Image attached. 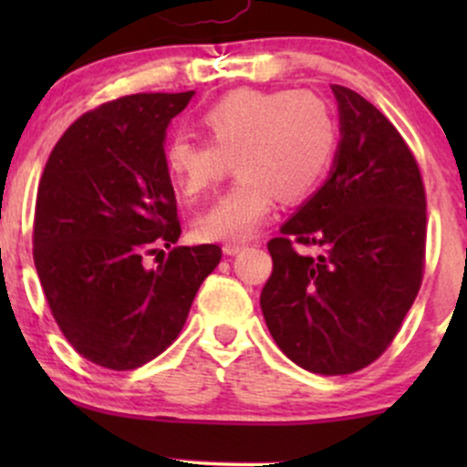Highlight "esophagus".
<instances>
[{
  "label": "esophagus",
  "mask_w": 467,
  "mask_h": 467,
  "mask_svg": "<svg viewBox=\"0 0 467 467\" xmlns=\"http://www.w3.org/2000/svg\"><path fill=\"white\" fill-rule=\"evenodd\" d=\"M244 248H245V244H239V241H237V244H234V241H230V244L223 245V254L233 256V254H237V252H241Z\"/></svg>",
  "instance_id": "34e87169"
}]
</instances>
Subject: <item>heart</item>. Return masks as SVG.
<instances>
[{
    "label": "heart",
    "mask_w": 467,
    "mask_h": 467,
    "mask_svg": "<svg viewBox=\"0 0 467 467\" xmlns=\"http://www.w3.org/2000/svg\"><path fill=\"white\" fill-rule=\"evenodd\" d=\"M206 140L169 138L164 173L182 200L211 192L237 169L226 195L195 219L202 241H244L270 215L275 200L301 202L325 178L337 147L329 105L307 89H234L202 114Z\"/></svg>",
    "instance_id": "obj_1"
}]
</instances>
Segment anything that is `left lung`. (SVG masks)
Listing matches in <instances>:
<instances>
[{"label":"left lung","instance_id":"left-lung-1","mask_svg":"<svg viewBox=\"0 0 467 467\" xmlns=\"http://www.w3.org/2000/svg\"><path fill=\"white\" fill-rule=\"evenodd\" d=\"M340 144L329 180L270 239L261 309L298 367L347 375L378 360L421 287L426 191L409 144L378 107L331 85ZM296 244H316L318 257Z\"/></svg>","mask_w":467,"mask_h":467}]
</instances>
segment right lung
Wrapping results in <instances>:
<instances>
[{
    "label": "right lung",
    "instance_id": "right-lung-1",
    "mask_svg": "<svg viewBox=\"0 0 467 467\" xmlns=\"http://www.w3.org/2000/svg\"><path fill=\"white\" fill-rule=\"evenodd\" d=\"M195 92L131 94L74 120L39 180L32 256L46 301L85 360L130 371L180 336L217 245H178L155 270L142 259L180 239L164 173L166 127Z\"/></svg>",
    "mask_w": 467,
    "mask_h": 467
}]
</instances>
